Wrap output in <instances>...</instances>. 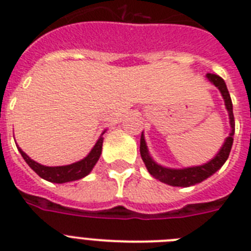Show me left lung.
I'll return each mask as SVG.
<instances>
[{"label":"left lung","instance_id":"left-lung-1","mask_svg":"<svg viewBox=\"0 0 251 251\" xmlns=\"http://www.w3.org/2000/svg\"><path fill=\"white\" fill-rule=\"evenodd\" d=\"M206 77L216 86L217 89L220 90L224 100H225L226 109L229 112L230 126H231V132H230L229 137L225 139L221 150L217 152V154L211 159V161H208L205 165L194 166V167L187 168H179V170L163 167V166L156 163V162L152 159V157L150 156V152H148L147 145H146L145 141V136H143V132H142L139 151H141V157L142 159H143V162H145L148 172H150L154 178L159 179L161 182L167 183V185L170 186H176V187H190V186H195L197 185V183L202 182L203 179L208 178V177L212 176L217 170H220L221 166L225 163L227 157H229L230 151H231L232 141H234L232 136H234L235 133V119L234 113H232V103L231 98H230L229 90L226 88V84L225 81H224L223 77H220L219 75L207 74Z\"/></svg>","mask_w":251,"mask_h":251}]
</instances>
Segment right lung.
Listing matches in <instances>:
<instances>
[{
  "label": "right lung",
  "mask_w": 251,
  "mask_h": 251,
  "mask_svg": "<svg viewBox=\"0 0 251 251\" xmlns=\"http://www.w3.org/2000/svg\"><path fill=\"white\" fill-rule=\"evenodd\" d=\"M104 134V132L101 133V136ZM99 137V139L97 141L95 146L93 147V150L90 151L89 154L83 158L81 161H77L75 163L68 166H56V167H48V166H43L35 162L34 159H31L30 157L26 154L24 151L20 147L19 151L21 153V156L24 157V159L26 161L28 166H30L32 170L39 175L41 178L46 179L49 182L54 183H65L70 182V181H76V179H80L83 177L88 176L90 174V171L93 170V167L95 166V163L98 162L99 157L101 154V147H103V137Z\"/></svg>",
  "instance_id": "add662e5"
}]
</instances>
